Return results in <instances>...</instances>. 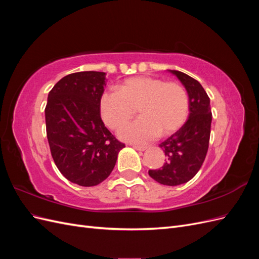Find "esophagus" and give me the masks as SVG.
<instances>
[{"instance_id": "obj_1", "label": "esophagus", "mask_w": 259, "mask_h": 259, "mask_svg": "<svg viewBox=\"0 0 259 259\" xmlns=\"http://www.w3.org/2000/svg\"><path fill=\"white\" fill-rule=\"evenodd\" d=\"M133 148L136 149V150H138V151H145L147 149V147H145V146H137V145H134L133 146Z\"/></svg>"}]
</instances>
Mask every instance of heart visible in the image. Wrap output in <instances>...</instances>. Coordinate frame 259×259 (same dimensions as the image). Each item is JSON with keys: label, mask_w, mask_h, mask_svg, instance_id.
Wrapping results in <instances>:
<instances>
[{"label": "heart", "mask_w": 259, "mask_h": 259, "mask_svg": "<svg viewBox=\"0 0 259 259\" xmlns=\"http://www.w3.org/2000/svg\"><path fill=\"white\" fill-rule=\"evenodd\" d=\"M189 108V95L183 85L153 76L130 77L116 90L104 92L99 100L101 119L111 130L120 128L138 109L140 119L119 132L122 139L137 144L176 132L186 122Z\"/></svg>", "instance_id": "heart-1"}]
</instances>
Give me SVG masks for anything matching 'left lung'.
Here are the masks:
<instances>
[{"mask_svg":"<svg viewBox=\"0 0 259 259\" xmlns=\"http://www.w3.org/2000/svg\"><path fill=\"white\" fill-rule=\"evenodd\" d=\"M185 86L189 95V116L173 135L160 144L166 161L159 169H150L149 176L166 186L189 182L201 168L208 149L211 111L209 97L202 85L188 74L168 70Z\"/></svg>","mask_w":259,"mask_h":259,"instance_id":"8db88e82","label":"left lung"}]
</instances>
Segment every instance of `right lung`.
I'll use <instances>...</instances> for the list:
<instances>
[{"mask_svg": "<svg viewBox=\"0 0 259 259\" xmlns=\"http://www.w3.org/2000/svg\"><path fill=\"white\" fill-rule=\"evenodd\" d=\"M106 82L105 72L68 74L49 93L45 107L54 162L68 180L83 187L96 186L108 178L125 147L100 117L99 100Z\"/></svg>", "mask_w": 259, "mask_h": 259, "instance_id": "1", "label": "right lung"}]
</instances>
